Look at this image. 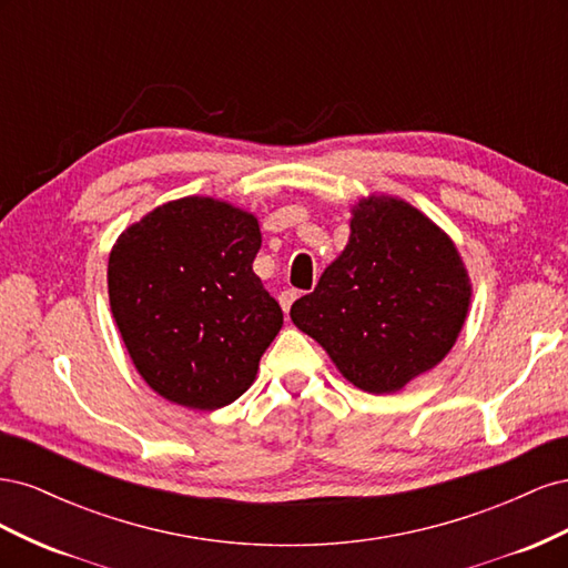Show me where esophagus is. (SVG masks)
<instances>
[{"mask_svg":"<svg viewBox=\"0 0 568 568\" xmlns=\"http://www.w3.org/2000/svg\"><path fill=\"white\" fill-rule=\"evenodd\" d=\"M298 298V291L296 288H284L282 294H280V305H282V311L284 313H288L291 311V303H294Z\"/></svg>","mask_w":568,"mask_h":568,"instance_id":"esophagus-1","label":"esophagus"}]
</instances>
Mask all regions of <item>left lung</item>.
I'll return each instance as SVG.
<instances>
[{
	"label": "left lung",
	"instance_id": "8db88e82",
	"mask_svg": "<svg viewBox=\"0 0 568 568\" xmlns=\"http://www.w3.org/2000/svg\"><path fill=\"white\" fill-rule=\"evenodd\" d=\"M257 220L186 196L134 222L109 255L111 313L142 379L170 403L217 409L253 384L284 315L253 261Z\"/></svg>",
	"mask_w": 568,
	"mask_h": 568
}]
</instances>
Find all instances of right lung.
Listing matches in <instances>:
<instances>
[{
	"instance_id": "add662e5",
	"label": "right lung",
	"mask_w": 568,
	"mask_h": 568,
	"mask_svg": "<svg viewBox=\"0 0 568 568\" xmlns=\"http://www.w3.org/2000/svg\"><path fill=\"white\" fill-rule=\"evenodd\" d=\"M469 274L450 236L409 203L369 196L348 246L291 320L367 393H395L450 353L467 320Z\"/></svg>"
}]
</instances>
